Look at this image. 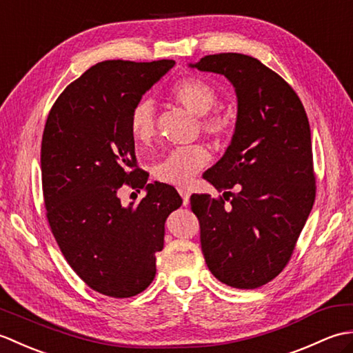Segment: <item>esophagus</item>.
<instances>
[{
  "label": "esophagus",
  "mask_w": 353,
  "mask_h": 353,
  "mask_svg": "<svg viewBox=\"0 0 353 353\" xmlns=\"http://www.w3.org/2000/svg\"><path fill=\"white\" fill-rule=\"evenodd\" d=\"M179 194H181L182 196V200H183V205L186 206L190 203V191H186V190H183V188H179Z\"/></svg>",
  "instance_id": "34e87169"
}]
</instances>
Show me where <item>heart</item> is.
<instances>
[{
  "instance_id": "obj_1",
  "label": "heart",
  "mask_w": 353,
  "mask_h": 353,
  "mask_svg": "<svg viewBox=\"0 0 353 353\" xmlns=\"http://www.w3.org/2000/svg\"><path fill=\"white\" fill-rule=\"evenodd\" d=\"M168 97L179 106L197 115V130L211 138L216 145L226 142L232 133L228 115L214 110L219 101V92L201 77H185L177 80L168 89ZM130 133L139 144L152 142L156 133V109L152 100L142 99L134 103L130 112ZM209 163L208 150L200 145H186L171 152L154 165L153 174L159 182L170 185H188L191 179Z\"/></svg>"
}]
</instances>
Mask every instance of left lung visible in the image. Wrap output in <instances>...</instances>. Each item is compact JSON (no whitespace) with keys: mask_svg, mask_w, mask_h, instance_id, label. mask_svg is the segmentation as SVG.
<instances>
[{"mask_svg":"<svg viewBox=\"0 0 353 353\" xmlns=\"http://www.w3.org/2000/svg\"><path fill=\"white\" fill-rule=\"evenodd\" d=\"M235 86V133L203 177L223 196H191L208 268L220 282L254 290L287 267L316 200L310 121L287 81L258 59L220 52L191 65Z\"/></svg>","mask_w":353,"mask_h":353,"instance_id":"left-lung-1","label":"left lung"}]
</instances>
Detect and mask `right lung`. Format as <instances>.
<instances>
[{"label":"right lung","instance_id":"right-lung-1","mask_svg":"<svg viewBox=\"0 0 353 353\" xmlns=\"http://www.w3.org/2000/svg\"><path fill=\"white\" fill-rule=\"evenodd\" d=\"M174 61H104L59 95L42 134L47 220L66 262L89 288L124 299L144 291L163 249L165 221L182 206L167 183H147L134 156L130 112ZM123 184L148 190L123 207Z\"/></svg>","mask_w":353,"mask_h":353}]
</instances>
